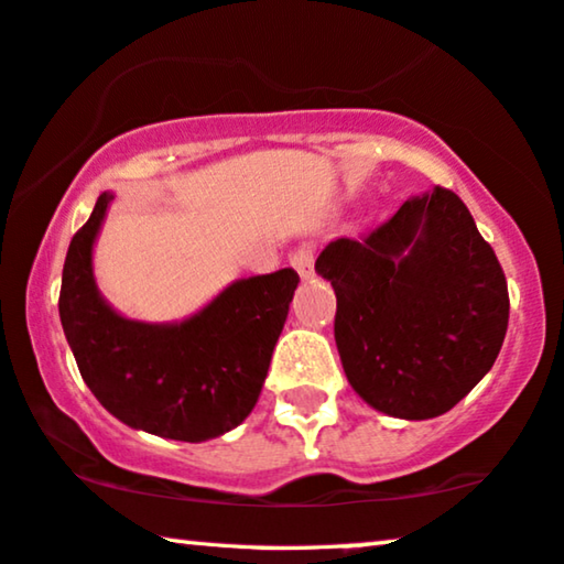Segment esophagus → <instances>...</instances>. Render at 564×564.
I'll use <instances>...</instances> for the list:
<instances>
[{"instance_id":"esophagus-1","label":"esophagus","mask_w":564,"mask_h":564,"mask_svg":"<svg viewBox=\"0 0 564 564\" xmlns=\"http://www.w3.org/2000/svg\"><path fill=\"white\" fill-rule=\"evenodd\" d=\"M290 264H292V269H295L300 276H303V280H311L313 267H315V249H313V243L297 246V249L290 253Z\"/></svg>"}]
</instances>
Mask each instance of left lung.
Listing matches in <instances>:
<instances>
[{
	"label": "left lung",
	"instance_id": "1",
	"mask_svg": "<svg viewBox=\"0 0 564 564\" xmlns=\"http://www.w3.org/2000/svg\"><path fill=\"white\" fill-rule=\"evenodd\" d=\"M315 272L336 292L344 372L375 411L408 421L452 411L503 346L506 274L446 187L408 199L359 241H330Z\"/></svg>",
	"mask_w": 564,
	"mask_h": 564
}]
</instances>
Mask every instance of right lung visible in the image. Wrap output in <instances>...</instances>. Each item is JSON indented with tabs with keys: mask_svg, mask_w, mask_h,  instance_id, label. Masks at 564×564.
Listing matches in <instances>:
<instances>
[{
	"mask_svg": "<svg viewBox=\"0 0 564 564\" xmlns=\"http://www.w3.org/2000/svg\"><path fill=\"white\" fill-rule=\"evenodd\" d=\"M112 195H99L68 243L58 313L76 367L95 398L130 429L207 442L257 405L300 276L295 269L249 276L205 311L172 326L128 321L99 295L91 246Z\"/></svg>",
	"mask_w": 564,
	"mask_h": 564,
	"instance_id": "add662e5",
	"label": "right lung"
}]
</instances>
